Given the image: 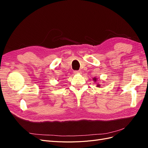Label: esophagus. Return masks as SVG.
I'll use <instances>...</instances> for the list:
<instances>
[{
    "instance_id": "1",
    "label": "esophagus",
    "mask_w": 148,
    "mask_h": 148,
    "mask_svg": "<svg viewBox=\"0 0 148 148\" xmlns=\"http://www.w3.org/2000/svg\"><path fill=\"white\" fill-rule=\"evenodd\" d=\"M74 73L75 74H79V73H81V71H78V70H75L74 71Z\"/></svg>"
}]
</instances>
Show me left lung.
<instances>
[{"instance_id": "left-lung-1", "label": "left lung", "mask_w": 148, "mask_h": 148, "mask_svg": "<svg viewBox=\"0 0 148 148\" xmlns=\"http://www.w3.org/2000/svg\"><path fill=\"white\" fill-rule=\"evenodd\" d=\"M94 81H95V82H96V81L97 80V78H94L93 79H92ZM100 86H101V85L99 84V83H97V87H99V88H100Z\"/></svg>"}]
</instances>
